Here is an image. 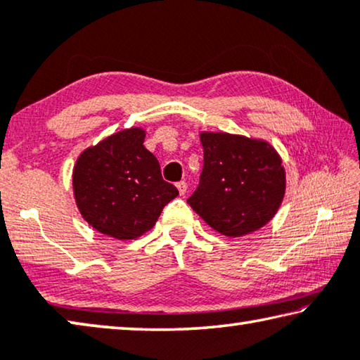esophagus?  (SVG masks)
I'll return each instance as SVG.
<instances>
[{
    "label": "esophagus",
    "instance_id": "1",
    "mask_svg": "<svg viewBox=\"0 0 360 360\" xmlns=\"http://www.w3.org/2000/svg\"><path fill=\"white\" fill-rule=\"evenodd\" d=\"M176 187H178V191H179L181 195H184L186 192H187V182L186 181H179L178 184H176Z\"/></svg>",
    "mask_w": 360,
    "mask_h": 360
}]
</instances>
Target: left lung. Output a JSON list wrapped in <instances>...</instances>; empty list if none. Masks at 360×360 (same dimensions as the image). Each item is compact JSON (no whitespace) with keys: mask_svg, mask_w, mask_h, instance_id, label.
Returning <instances> with one entry per match:
<instances>
[{"mask_svg":"<svg viewBox=\"0 0 360 360\" xmlns=\"http://www.w3.org/2000/svg\"><path fill=\"white\" fill-rule=\"evenodd\" d=\"M203 169L187 198L203 221L229 238L257 231L280 208L286 176L280 155L265 141L202 132Z\"/></svg>","mask_w":360,"mask_h":360,"instance_id":"1","label":"left lung"}]
</instances>
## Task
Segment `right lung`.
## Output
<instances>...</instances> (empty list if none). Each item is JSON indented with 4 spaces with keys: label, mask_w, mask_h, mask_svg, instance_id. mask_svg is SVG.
I'll return each mask as SVG.
<instances>
[{
    "label": "right lung",
    "mask_w": 360,
    "mask_h": 360,
    "mask_svg": "<svg viewBox=\"0 0 360 360\" xmlns=\"http://www.w3.org/2000/svg\"><path fill=\"white\" fill-rule=\"evenodd\" d=\"M146 131H120L84 150L72 173L74 197L90 226L115 239H136L157 221L178 189L163 181L158 160L143 147Z\"/></svg>",
    "instance_id": "add662e5"
}]
</instances>
